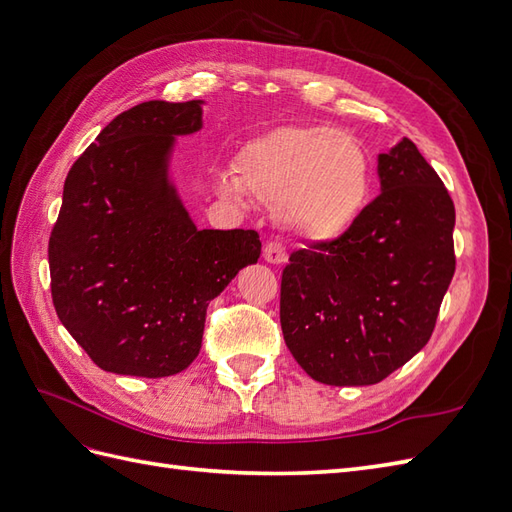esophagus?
I'll return each mask as SVG.
<instances>
[{"label":"esophagus","instance_id":"esophagus-1","mask_svg":"<svg viewBox=\"0 0 512 512\" xmlns=\"http://www.w3.org/2000/svg\"><path fill=\"white\" fill-rule=\"evenodd\" d=\"M262 256H265V260L271 262V265H282V262H286V247L280 241H269L262 247Z\"/></svg>","mask_w":512,"mask_h":512}]
</instances>
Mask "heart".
<instances>
[{
    "instance_id": "1",
    "label": "heart",
    "mask_w": 512,
    "mask_h": 512,
    "mask_svg": "<svg viewBox=\"0 0 512 512\" xmlns=\"http://www.w3.org/2000/svg\"><path fill=\"white\" fill-rule=\"evenodd\" d=\"M374 168L359 138L329 126H284L247 145L226 196L241 190L275 205V218L303 241L329 243L359 222Z\"/></svg>"
}]
</instances>
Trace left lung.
Returning <instances> with one entry per match:
<instances>
[{"label":"left lung","instance_id":"left-lung-1","mask_svg":"<svg viewBox=\"0 0 512 512\" xmlns=\"http://www.w3.org/2000/svg\"><path fill=\"white\" fill-rule=\"evenodd\" d=\"M380 194L344 237L290 254L286 346L333 386L384 380L421 350L455 273V205L410 138L378 156Z\"/></svg>","mask_w":512,"mask_h":512}]
</instances>
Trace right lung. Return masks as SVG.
Instances as JSON below:
<instances>
[{
	"mask_svg": "<svg viewBox=\"0 0 512 512\" xmlns=\"http://www.w3.org/2000/svg\"><path fill=\"white\" fill-rule=\"evenodd\" d=\"M203 100L117 115L76 160L49 239L55 312L100 369L166 378L200 352L209 301L260 258L256 230H198L168 179Z\"/></svg>",
	"mask_w": 512,
	"mask_h": 512,
	"instance_id": "right-lung-1",
	"label": "right lung"
}]
</instances>
